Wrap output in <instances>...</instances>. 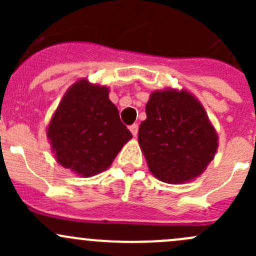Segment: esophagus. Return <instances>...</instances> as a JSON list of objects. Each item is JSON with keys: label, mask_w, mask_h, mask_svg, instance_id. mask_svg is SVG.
<instances>
[{"label": "esophagus", "mask_w": 256, "mask_h": 256, "mask_svg": "<svg viewBox=\"0 0 256 256\" xmlns=\"http://www.w3.org/2000/svg\"><path fill=\"white\" fill-rule=\"evenodd\" d=\"M130 131H131V134H132L134 136H136L138 135V124H132V125L130 126Z\"/></svg>", "instance_id": "1"}]
</instances>
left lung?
I'll return each instance as SVG.
<instances>
[{"label": "left lung", "mask_w": 256, "mask_h": 256, "mask_svg": "<svg viewBox=\"0 0 256 256\" xmlns=\"http://www.w3.org/2000/svg\"><path fill=\"white\" fill-rule=\"evenodd\" d=\"M138 144L150 172L170 184L196 180L218 148V134L200 100L187 90H154L146 104Z\"/></svg>", "instance_id": "obj_1"}]
</instances>
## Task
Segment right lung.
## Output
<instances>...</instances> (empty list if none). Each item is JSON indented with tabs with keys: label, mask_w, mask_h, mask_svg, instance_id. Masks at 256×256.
<instances>
[{
	"label": "right lung",
	"mask_w": 256,
	"mask_h": 256,
	"mask_svg": "<svg viewBox=\"0 0 256 256\" xmlns=\"http://www.w3.org/2000/svg\"><path fill=\"white\" fill-rule=\"evenodd\" d=\"M54 157L64 168L92 177L109 168L132 135L109 99V88L86 79L74 82L47 126Z\"/></svg>",
	"instance_id": "add662e5"
}]
</instances>
